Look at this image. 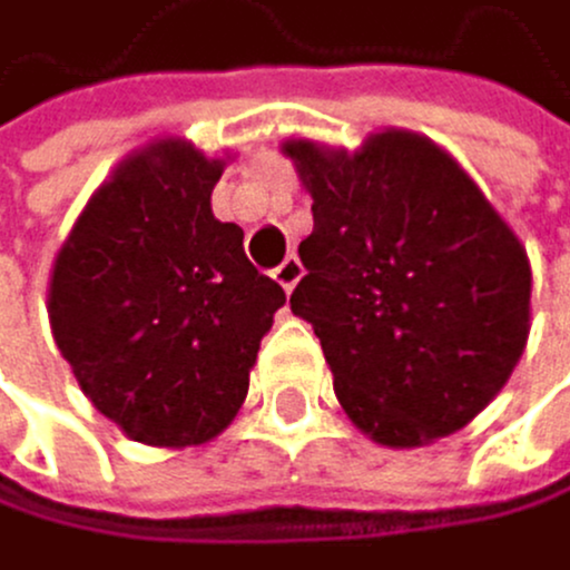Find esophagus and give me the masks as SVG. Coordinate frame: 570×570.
<instances>
[{"label":"esophagus","mask_w":570,"mask_h":570,"mask_svg":"<svg viewBox=\"0 0 570 570\" xmlns=\"http://www.w3.org/2000/svg\"><path fill=\"white\" fill-rule=\"evenodd\" d=\"M273 279L279 283L283 291L291 294V291H294V283L301 279V262H297L294 255H287V258H283V262L276 265V269H273Z\"/></svg>","instance_id":"34e87169"}]
</instances>
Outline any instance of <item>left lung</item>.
I'll return each instance as SVG.
<instances>
[{
    "label": "left lung",
    "mask_w": 570,
    "mask_h": 570,
    "mask_svg": "<svg viewBox=\"0 0 570 570\" xmlns=\"http://www.w3.org/2000/svg\"><path fill=\"white\" fill-rule=\"evenodd\" d=\"M312 195L308 318L347 419L386 446H422L472 422L529 336L525 247L433 141L383 130L357 155L283 148Z\"/></svg>",
    "instance_id": "8db88e82"
}]
</instances>
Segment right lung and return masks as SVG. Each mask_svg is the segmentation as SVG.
<instances>
[{
	"instance_id": "right-lung-1",
	"label": "right lung",
	"mask_w": 570,
	"mask_h": 570,
	"mask_svg": "<svg viewBox=\"0 0 570 570\" xmlns=\"http://www.w3.org/2000/svg\"><path fill=\"white\" fill-rule=\"evenodd\" d=\"M223 163L184 141L137 151L98 187L49 287L80 390L127 436L195 446L234 422L283 287L213 216Z\"/></svg>"
}]
</instances>
